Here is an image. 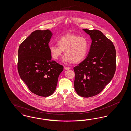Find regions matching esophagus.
<instances>
[{
    "label": "esophagus",
    "mask_w": 131,
    "mask_h": 131,
    "mask_svg": "<svg viewBox=\"0 0 131 131\" xmlns=\"http://www.w3.org/2000/svg\"><path fill=\"white\" fill-rule=\"evenodd\" d=\"M64 69L65 70H69L70 68V67H67V66H64Z\"/></svg>",
    "instance_id": "esophagus-1"
}]
</instances>
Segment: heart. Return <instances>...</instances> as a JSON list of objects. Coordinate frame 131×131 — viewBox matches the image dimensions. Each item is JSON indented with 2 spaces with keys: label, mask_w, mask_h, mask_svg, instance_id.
<instances>
[{
  "label": "heart",
  "mask_w": 131,
  "mask_h": 131,
  "mask_svg": "<svg viewBox=\"0 0 131 131\" xmlns=\"http://www.w3.org/2000/svg\"><path fill=\"white\" fill-rule=\"evenodd\" d=\"M57 45H50L49 49L53 58L58 59L65 51L63 60L68 63L80 62L87 55L88 43L85 38L66 34L59 38Z\"/></svg>",
  "instance_id": "heart-1"
}]
</instances>
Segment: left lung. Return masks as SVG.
<instances>
[{"label":"left lung","instance_id":"left-lung-1","mask_svg":"<svg viewBox=\"0 0 131 131\" xmlns=\"http://www.w3.org/2000/svg\"><path fill=\"white\" fill-rule=\"evenodd\" d=\"M92 40L87 57L74 68V86L84 98L93 97L112 80L116 70V50L112 42L99 30L82 29Z\"/></svg>","mask_w":131,"mask_h":131}]
</instances>
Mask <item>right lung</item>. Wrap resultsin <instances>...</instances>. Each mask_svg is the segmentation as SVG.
<instances>
[{
	"mask_svg": "<svg viewBox=\"0 0 131 131\" xmlns=\"http://www.w3.org/2000/svg\"><path fill=\"white\" fill-rule=\"evenodd\" d=\"M52 35L49 30L33 32L20 45L18 50L19 75L29 90L42 97L55 91L63 66L51 60L49 50Z\"/></svg>",
	"mask_w": 131,
	"mask_h": 131,
	"instance_id": "obj_1",
	"label": "right lung"
}]
</instances>
